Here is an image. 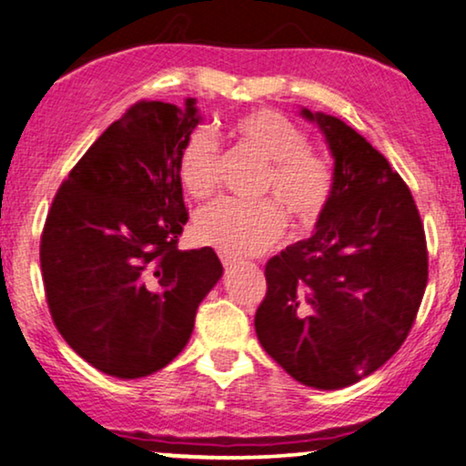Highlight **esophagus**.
<instances>
[{
    "mask_svg": "<svg viewBox=\"0 0 466 466\" xmlns=\"http://www.w3.org/2000/svg\"><path fill=\"white\" fill-rule=\"evenodd\" d=\"M221 262H223V267H234V264H237V258L221 253Z\"/></svg>",
    "mask_w": 466,
    "mask_h": 466,
    "instance_id": "1",
    "label": "esophagus"
}]
</instances>
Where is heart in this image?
<instances>
[{
    "mask_svg": "<svg viewBox=\"0 0 466 466\" xmlns=\"http://www.w3.org/2000/svg\"><path fill=\"white\" fill-rule=\"evenodd\" d=\"M237 150L264 163L253 196L258 202L219 199L196 215L193 232L226 256H253L268 249L290 223L294 234L311 232L338 191V165L309 146L308 133L275 109H251L228 125ZM180 182L196 199L219 187L221 155L208 133L193 131L178 158Z\"/></svg>",
    "mask_w": 466,
    "mask_h": 466,
    "instance_id": "heart-1",
    "label": "heart"
}]
</instances>
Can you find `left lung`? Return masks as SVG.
Returning <instances> with one entry per match:
<instances>
[{"label":"left lung","instance_id":"8db88e82","mask_svg":"<svg viewBox=\"0 0 466 466\" xmlns=\"http://www.w3.org/2000/svg\"><path fill=\"white\" fill-rule=\"evenodd\" d=\"M320 125L338 165V191L314 237L264 267L256 311L262 349L292 379L339 390L396 355L428 284L423 221L406 182L355 128Z\"/></svg>","mask_w":466,"mask_h":466}]
</instances>
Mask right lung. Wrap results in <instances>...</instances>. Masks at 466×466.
<instances>
[{"label": "right lung", "mask_w": 466, "mask_h": 466, "mask_svg": "<svg viewBox=\"0 0 466 466\" xmlns=\"http://www.w3.org/2000/svg\"><path fill=\"white\" fill-rule=\"evenodd\" d=\"M193 105H131L64 178L40 237L53 325L117 379L174 361L223 273L210 247L178 249L189 221L178 158L199 122Z\"/></svg>", "instance_id": "add662e5"}]
</instances>
